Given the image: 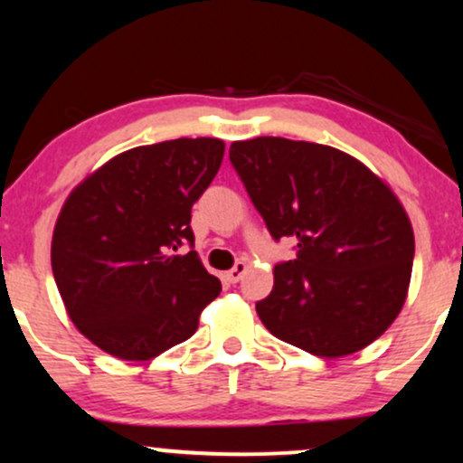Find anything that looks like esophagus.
Instances as JSON below:
<instances>
[{
    "label": "esophagus",
    "instance_id": "1",
    "mask_svg": "<svg viewBox=\"0 0 463 463\" xmlns=\"http://www.w3.org/2000/svg\"><path fill=\"white\" fill-rule=\"evenodd\" d=\"M246 269H248V265L243 263V260H237L235 267H232L231 271H226V280L231 282V285H237V282L243 278V274H246Z\"/></svg>",
    "mask_w": 463,
    "mask_h": 463
}]
</instances>
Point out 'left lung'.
<instances>
[{"label":"left lung","instance_id":"left-lung-1","mask_svg":"<svg viewBox=\"0 0 463 463\" xmlns=\"http://www.w3.org/2000/svg\"><path fill=\"white\" fill-rule=\"evenodd\" d=\"M231 164L269 235L298 241L256 302L280 341L321 358L364 349L405 302L414 232L391 187L343 150L285 137L232 142Z\"/></svg>","mask_w":463,"mask_h":463}]
</instances>
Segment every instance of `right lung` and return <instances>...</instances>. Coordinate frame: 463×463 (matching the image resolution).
<instances>
[{
  "label": "right lung",
  "instance_id": "add662e5",
  "mask_svg": "<svg viewBox=\"0 0 463 463\" xmlns=\"http://www.w3.org/2000/svg\"><path fill=\"white\" fill-rule=\"evenodd\" d=\"M222 157V140L178 137L127 150L72 189L55 222L53 278L77 330L103 352L155 358L187 341L220 295L189 222Z\"/></svg>",
  "mask_w": 463,
  "mask_h": 463
}]
</instances>
